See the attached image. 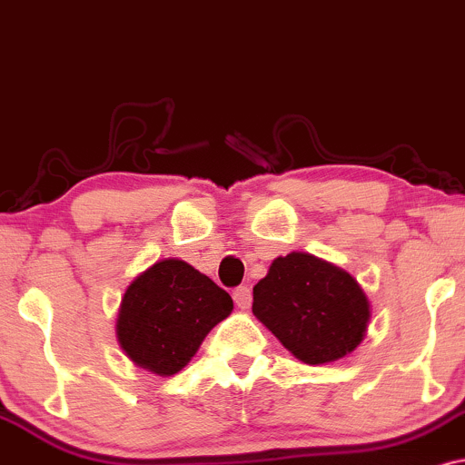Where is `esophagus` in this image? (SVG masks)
Instances as JSON below:
<instances>
[{"label": "esophagus", "instance_id": "obj_1", "mask_svg": "<svg viewBox=\"0 0 465 465\" xmlns=\"http://www.w3.org/2000/svg\"><path fill=\"white\" fill-rule=\"evenodd\" d=\"M232 298H234V304H237L239 309H250V304H252V289L248 285H242L237 287L232 292Z\"/></svg>", "mask_w": 465, "mask_h": 465}]
</instances>
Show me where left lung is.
<instances>
[{"label": "left lung", "mask_w": 465, "mask_h": 465, "mask_svg": "<svg viewBox=\"0 0 465 465\" xmlns=\"http://www.w3.org/2000/svg\"><path fill=\"white\" fill-rule=\"evenodd\" d=\"M252 293V313L309 365L351 354L368 329L363 289L348 272L311 254L278 256Z\"/></svg>", "instance_id": "left-lung-1"}]
</instances>
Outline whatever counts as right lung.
<instances>
[{
  "instance_id": "1",
  "label": "right lung",
  "mask_w": 465,
  "mask_h": 465,
  "mask_svg": "<svg viewBox=\"0 0 465 465\" xmlns=\"http://www.w3.org/2000/svg\"><path fill=\"white\" fill-rule=\"evenodd\" d=\"M231 311L232 298L209 276L184 261H158L125 289L117 337L139 368L172 376Z\"/></svg>"
}]
</instances>
